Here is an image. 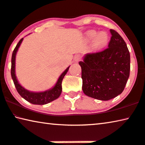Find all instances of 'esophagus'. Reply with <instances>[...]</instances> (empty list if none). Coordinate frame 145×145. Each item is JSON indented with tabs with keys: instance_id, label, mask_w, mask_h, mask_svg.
<instances>
[{
	"instance_id": "obj_1",
	"label": "esophagus",
	"mask_w": 145,
	"mask_h": 145,
	"mask_svg": "<svg viewBox=\"0 0 145 145\" xmlns=\"http://www.w3.org/2000/svg\"><path fill=\"white\" fill-rule=\"evenodd\" d=\"M80 59H81V56H80V55L77 54V55H75V56H74V61L75 62L79 61Z\"/></svg>"
}]
</instances>
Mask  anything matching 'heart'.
I'll list each match as a JSON object with an SVG mask.
<instances>
[{"instance_id":"b5f03b06","label":"heart","mask_w":145,"mask_h":145,"mask_svg":"<svg viewBox=\"0 0 145 145\" xmlns=\"http://www.w3.org/2000/svg\"><path fill=\"white\" fill-rule=\"evenodd\" d=\"M86 39L90 42L93 41L94 50H101L108 45L109 35L106 32L99 33L95 30H91L86 33Z\"/></svg>"}]
</instances>
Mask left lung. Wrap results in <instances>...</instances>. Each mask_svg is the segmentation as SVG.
I'll list each match as a JSON object with an SVG mask.
<instances>
[{"instance_id": "8db88e82", "label": "left lung", "mask_w": 145, "mask_h": 145, "mask_svg": "<svg viewBox=\"0 0 145 145\" xmlns=\"http://www.w3.org/2000/svg\"><path fill=\"white\" fill-rule=\"evenodd\" d=\"M110 32L108 48L86 54L79 62L84 94L101 101L121 94L130 76V55L125 41L116 31Z\"/></svg>"}]
</instances>
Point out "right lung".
Wrapping results in <instances>:
<instances>
[{
    "mask_svg": "<svg viewBox=\"0 0 145 145\" xmlns=\"http://www.w3.org/2000/svg\"><path fill=\"white\" fill-rule=\"evenodd\" d=\"M23 40V38H22L20 40L16 46H15V49L13 51L12 53L11 75H12L13 83L15 84V86L16 88V89L17 92L19 93V94L24 99H25L26 101L29 102L30 103H32L33 104H37V105H44V104L49 103V102L57 99L59 97L60 95H61L62 91V80H63L64 76H65V75L67 74V72L69 71L70 66L68 67L64 71V72L60 75V76L59 77L56 83L55 86L52 88L49 89L44 91H41V92H32V91H30L26 89L25 88H24L19 83L18 80L17 79L16 74H15V57H16L17 50H18Z\"/></svg>",
    "mask_w": 145,
    "mask_h": 145,
    "instance_id": "obj_1",
    "label": "right lung"
}]
</instances>
